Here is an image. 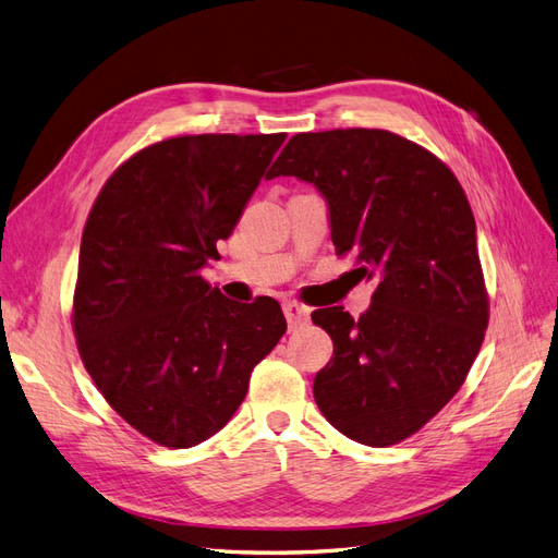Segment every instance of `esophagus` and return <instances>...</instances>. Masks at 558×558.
Masks as SVG:
<instances>
[{
	"label": "esophagus",
	"instance_id": "obj_1",
	"mask_svg": "<svg viewBox=\"0 0 558 558\" xmlns=\"http://www.w3.org/2000/svg\"><path fill=\"white\" fill-rule=\"evenodd\" d=\"M283 314H286V320H289V326L291 328H295V326H302V324H307L310 320V307H305V305H300V302H286L283 305Z\"/></svg>",
	"mask_w": 558,
	"mask_h": 558
}]
</instances>
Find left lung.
<instances>
[{
  "mask_svg": "<svg viewBox=\"0 0 558 558\" xmlns=\"http://www.w3.org/2000/svg\"><path fill=\"white\" fill-rule=\"evenodd\" d=\"M267 177L314 183L337 256L353 253L359 279L377 281L361 318L342 307L312 314L335 344L314 377L318 410L361 445H398L463 386L488 326L461 183L424 146L365 128L300 132Z\"/></svg>",
  "mask_w": 558,
  "mask_h": 558,
  "instance_id": "8db88e82",
  "label": "left lung"
}]
</instances>
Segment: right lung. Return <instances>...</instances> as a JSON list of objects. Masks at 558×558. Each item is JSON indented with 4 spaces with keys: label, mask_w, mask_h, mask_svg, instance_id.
I'll use <instances>...</instances> for the list:
<instances>
[{
    "label": "right lung",
    "mask_w": 558,
    "mask_h": 558,
    "mask_svg": "<svg viewBox=\"0 0 558 558\" xmlns=\"http://www.w3.org/2000/svg\"><path fill=\"white\" fill-rule=\"evenodd\" d=\"M286 132L181 134L128 158L81 238L72 326L99 393L162 447L189 449L238 412L286 332L279 302H234L202 279Z\"/></svg>",
    "instance_id": "1"
}]
</instances>
